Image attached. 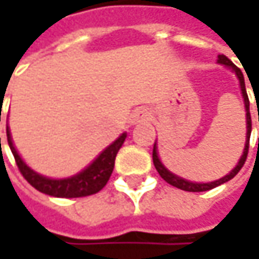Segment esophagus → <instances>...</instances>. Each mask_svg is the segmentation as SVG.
<instances>
[{"instance_id": "obj_1", "label": "esophagus", "mask_w": 259, "mask_h": 259, "mask_svg": "<svg viewBox=\"0 0 259 259\" xmlns=\"http://www.w3.org/2000/svg\"><path fill=\"white\" fill-rule=\"evenodd\" d=\"M151 118V112L148 109H138L133 114V121L139 123V121H148Z\"/></svg>"}]
</instances>
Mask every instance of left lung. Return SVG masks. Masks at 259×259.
Here are the masks:
<instances>
[{
    "label": "left lung",
    "mask_w": 259,
    "mask_h": 259,
    "mask_svg": "<svg viewBox=\"0 0 259 259\" xmlns=\"http://www.w3.org/2000/svg\"><path fill=\"white\" fill-rule=\"evenodd\" d=\"M218 63H221V64H225V66H228L230 69H233L234 72H235V75H237V78L240 80V88H241V93H243V99H244V106H246V121H247V133H246V145H244V151H243V156H241V159L238 160V163H237V166L234 168L233 171L228 174V176H225L224 179H221V180H216L213 181V183H192V181H187L184 180V179H181V177H177V176H174L172 172H169L163 165H162V162L159 160V157H157V151H156V142H154V147H153V163H154V166H156V169H157V172H159V176L163 179V180L166 181V183H169V184H172V186H176V187H179L181 190H186V192H205V190H210V189H214V187H218V186H221V184H224V183H227V181H230L231 179H234L237 174H238V171L243 168V165H244V162H246V159H247V151H249V139H250V132H252V120H250V112H249V97H247V93H246V87H244V78H243V73H241V70L234 64L231 60H228L225 55H219L218 57Z\"/></svg>",
    "instance_id": "left-lung-1"
}]
</instances>
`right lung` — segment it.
Returning a JSON list of instances; mask_svg holds the SVG:
<instances>
[{"instance_id":"add662e5","label":"right lung","mask_w":259,"mask_h":259,"mask_svg":"<svg viewBox=\"0 0 259 259\" xmlns=\"http://www.w3.org/2000/svg\"><path fill=\"white\" fill-rule=\"evenodd\" d=\"M124 139H126V133H123L106 150H103L100 153V156L82 172H79L70 179H64V180H51V179H46V177L34 172L31 168H28L24 163V160L19 157L16 148L13 147L12 136H10V132L7 127V142L10 145V150L15 156L16 165H18L21 174L24 176V179L38 192L51 195V196H57V198H82V196L94 195L99 190H102L106 186V183L114 171L115 156H117L118 150L121 148Z\"/></svg>"}]
</instances>
